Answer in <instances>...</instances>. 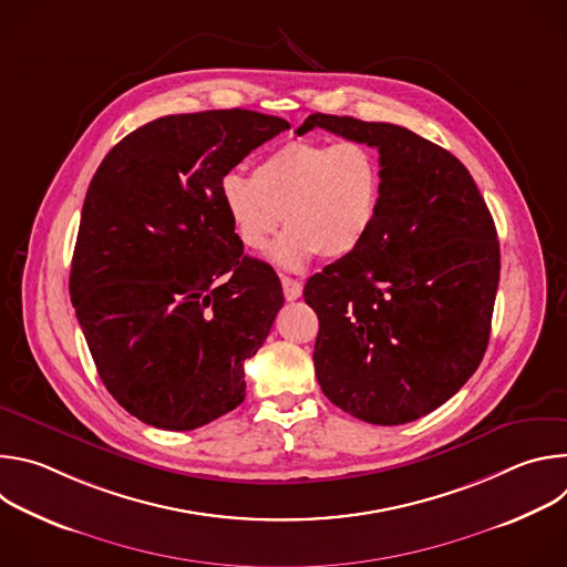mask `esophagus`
Listing matches in <instances>:
<instances>
[{
  "instance_id": "1",
  "label": "esophagus",
  "mask_w": 567,
  "mask_h": 567,
  "mask_svg": "<svg viewBox=\"0 0 567 567\" xmlns=\"http://www.w3.org/2000/svg\"><path fill=\"white\" fill-rule=\"evenodd\" d=\"M280 282H282V291H285V298H287V300H298V298L302 296V285H300V280L289 278V276H282Z\"/></svg>"
}]
</instances>
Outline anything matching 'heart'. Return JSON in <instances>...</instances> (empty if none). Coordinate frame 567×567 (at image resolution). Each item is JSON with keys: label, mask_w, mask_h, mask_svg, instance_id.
Instances as JSON below:
<instances>
[{"label": "heart", "mask_w": 567, "mask_h": 567, "mask_svg": "<svg viewBox=\"0 0 567 567\" xmlns=\"http://www.w3.org/2000/svg\"><path fill=\"white\" fill-rule=\"evenodd\" d=\"M383 193L379 156L361 141L293 138L271 150L254 177L228 173L219 195L241 247L260 251L282 224L269 260L298 271L318 254L352 256L372 233Z\"/></svg>", "instance_id": "1"}]
</instances>
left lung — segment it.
Returning a JSON list of instances; mask_svg holds the SVG:
<instances>
[{"label": "left lung", "instance_id": "8db88e82", "mask_svg": "<svg viewBox=\"0 0 567 567\" xmlns=\"http://www.w3.org/2000/svg\"><path fill=\"white\" fill-rule=\"evenodd\" d=\"M313 127L379 150L377 224L305 285L320 330V390L379 426L429 415L477 370L492 334L501 247L473 177L449 150L392 123L311 114Z\"/></svg>", "mask_w": 567, "mask_h": 567}]
</instances>
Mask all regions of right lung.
Instances as JSON below:
<instances>
[{
    "instance_id": "1",
    "label": "right lung",
    "mask_w": 567,
    "mask_h": 567,
    "mask_svg": "<svg viewBox=\"0 0 567 567\" xmlns=\"http://www.w3.org/2000/svg\"><path fill=\"white\" fill-rule=\"evenodd\" d=\"M285 130L249 110L164 116L116 143L90 184L69 293L105 388L150 426L193 431L245 401V361L285 296L245 256L219 186Z\"/></svg>"
}]
</instances>
